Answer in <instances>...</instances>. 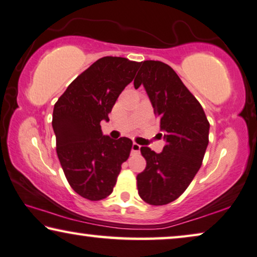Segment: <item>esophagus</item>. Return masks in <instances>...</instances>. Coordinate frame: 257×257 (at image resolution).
Wrapping results in <instances>:
<instances>
[{
    "mask_svg": "<svg viewBox=\"0 0 257 257\" xmlns=\"http://www.w3.org/2000/svg\"><path fill=\"white\" fill-rule=\"evenodd\" d=\"M140 149H141L140 144H137V143L134 142V143H133V147H132V153H133V154L140 153Z\"/></svg>",
    "mask_w": 257,
    "mask_h": 257,
    "instance_id": "obj_1",
    "label": "esophagus"
}]
</instances>
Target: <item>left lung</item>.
Instances as JSON below:
<instances>
[{
	"label": "left lung",
	"mask_w": 257,
	"mask_h": 257,
	"mask_svg": "<svg viewBox=\"0 0 257 257\" xmlns=\"http://www.w3.org/2000/svg\"><path fill=\"white\" fill-rule=\"evenodd\" d=\"M141 85L160 120L165 146L161 154L141 148L147 166L136 177L137 190L148 204L166 205L182 196L199 171L208 146L209 122L199 101L168 64L142 61L134 80L135 88Z\"/></svg>",
	"instance_id": "8db88e82"
}]
</instances>
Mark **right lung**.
Here are the masks:
<instances>
[{"label":"right lung","mask_w":257,"mask_h":257,"mask_svg":"<svg viewBox=\"0 0 257 257\" xmlns=\"http://www.w3.org/2000/svg\"><path fill=\"white\" fill-rule=\"evenodd\" d=\"M139 66L127 58H100L68 85L53 108L60 165L72 189L88 200L104 199L113 192L130 155L133 141L102 135L100 122L109 120L108 114Z\"/></svg>","instance_id":"right-lung-1"}]
</instances>
